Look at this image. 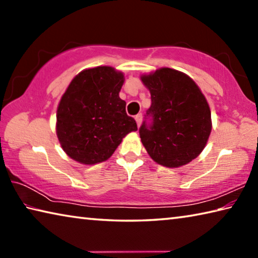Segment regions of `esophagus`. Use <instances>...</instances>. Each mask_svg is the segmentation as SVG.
I'll return each instance as SVG.
<instances>
[{"instance_id": "obj_1", "label": "esophagus", "mask_w": 258, "mask_h": 258, "mask_svg": "<svg viewBox=\"0 0 258 258\" xmlns=\"http://www.w3.org/2000/svg\"><path fill=\"white\" fill-rule=\"evenodd\" d=\"M135 120H137L138 126H140V124H141L142 121V113H138V115L135 116Z\"/></svg>"}]
</instances>
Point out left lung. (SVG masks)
<instances>
[{
  "label": "left lung",
  "mask_w": 258,
  "mask_h": 258,
  "mask_svg": "<svg viewBox=\"0 0 258 258\" xmlns=\"http://www.w3.org/2000/svg\"><path fill=\"white\" fill-rule=\"evenodd\" d=\"M151 94L139 133L148 154L166 167L195 159L212 131L211 110L202 91L189 76L161 68L141 77Z\"/></svg>",
  "instance_id": "obj_1"
}]
</instances>
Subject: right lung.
I'll return each mask as SVG.
<instances>
[{
  "label": "right lung",
  "mask_w": 258,
  "mask_h": 258,
  "mask_svg": "<svg viewBox=\"0 0 258 258\" xmlns=\"http://www.w3.org/2000/svg\"><path fill=\"white\" fill-rule=\"evenodd\" d=\"M123 83V74L103 66L83 71L69 84L56 112V135L74 160H107L125 135L138 130L118 95Z\"/></svg>",
  "instance_id": "obj_1"
}]
</instances>
